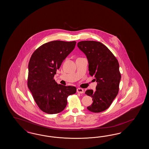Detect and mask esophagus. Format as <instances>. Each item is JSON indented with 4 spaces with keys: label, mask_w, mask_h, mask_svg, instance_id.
Wrapping results in <instances>:
<instances>
[{
    "label": "esophagus",
    "mask_w": 149,
    "mask_h": 149,
    "mask_svg": "<svg viewBox=\"0 0 149 149\" xmlns=\"http://www.w3.org/2000/svg\"><path fill=\"white\" fill-rule=\"evenodd\" d=\"M77 93H84V90L82 89V88H77Z\"/></svg>",
    "instance_id": "esophagus-1"
}]
</instances>
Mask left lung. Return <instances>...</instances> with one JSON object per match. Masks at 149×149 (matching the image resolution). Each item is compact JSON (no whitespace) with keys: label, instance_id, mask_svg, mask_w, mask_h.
<instances>
[{"label":"left lung","instance_id":"obj_1","mask_svg":"<svg viewBox=\"0 0 149 149\" xmlns=\"http://www.w3.org/2000/svg\"><path fill=\"white\" fill-rule=\"evenodd\" d=\"M77 47L86 55L90 75L95 76L97 82L96 90L85 92L93 101L87 108L91 112L100 113L108 108L118 94L121 77L119 64L113 53L100 42L82 41Z\"/></svg>","mask_w":149,"mask_h":149}]
</instances>
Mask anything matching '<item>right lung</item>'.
Instances as JSON below:
<instances>
[{
	"label": "right lung",
	"mask_w": 149,
	"mask_h": 149,
	"mask_svg": "<svg viewBox=\"0 0 149 149\" xmlns=\"http://www.w3.org/2000/svg\"><path fill=\"white\" fill-rule=\"evenodd\" d=\"M76 41L45 43L32 54L28 64V87L41 110L49 114L62 111L67 98L76 93L74 86L58 84L54 77L63 61L74 49Z\"/></svg>",
	"instance_id": "obj_1"
}]
</instances>
